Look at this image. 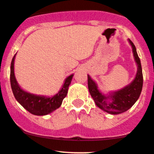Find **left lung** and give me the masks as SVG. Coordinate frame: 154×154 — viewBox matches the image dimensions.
Wrapping results in <instances>:
<instances>
[{"instance_id": "obj_1", "label": "left lung", "mask_w": 154, "mask_h": 154, "mask_svg": "<svg viewBox=\"0 0 154 154\" xmlns=\"http://www.w3.org/2000/svg\"><path fill=\"white\" fill-rule=\"evenodd\" d=\"M132 47L133 57L137 65V72L133 80L121 89L103 94L97 82L88 75V90L97 107L111 115H119L129 110L139 98L143 86L142 69L140 59L133 42L128 39Z\"/></svg>"}]
</instances>
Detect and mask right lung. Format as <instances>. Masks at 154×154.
Here are the masks:
<instances>
[{"label": "right lung", "instance_id": "1", "mask_svg": "<svg viewBox=\"0 0 154 154\" xmlns=\"http://www.w3.org/2000/svg\"><path fill=\"white\" fill-rule=\"evenodd\" d=\"M16 54L13 57L10 66V84L12 91L18 103L31 113L32 115L43 116L49 115L60 108L63 99L67 95L68 88L72 82L74 74H71L65 79L61 88L54 95L48 97L44 95H37L25 91L19 86L14 72V63Z\"/></svg>", "mask_w": 154, "mask_h": 154}]
</instances>
